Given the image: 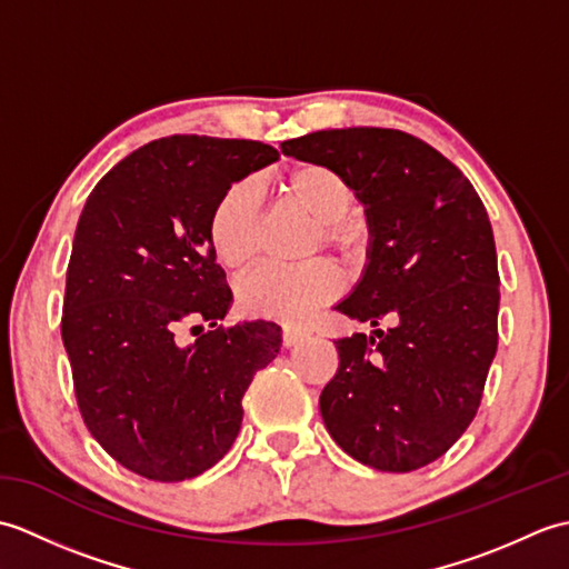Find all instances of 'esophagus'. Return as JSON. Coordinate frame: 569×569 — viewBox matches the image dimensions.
Listing matches in <instances>:
<instances>
[{"label": "esophagus", "mask_w": 569, "mask_h": 569, "mask_svg": "<svg viewBox=\"0 0 569 569\" xmlns=\"http://www.w3.org/2000/svg\"><path fill=\"white\" fill-rule=\"evenodd\" d=\"M303 337H306V330H300V328H283V347H296L298 342H303Z\"/></svg>", "instance_id": "34e87169"}]
</instances>
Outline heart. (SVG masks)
I'll list each match as a JSON object with an SVG mask.
<instances>
[{
    "label": "heart",
    "instance_id": "1",
    "mask_svg": "<svg viewBox=\"0 0 569 569\" xmlns=\"http://www.w3.org/2000/svg\"><path fill=\"white\" fill-rule=\"evenodd\" d=\"M281 190L288 208L318 224L312 249H332L345 259L359 257L365 249V227L349 214L357 196L352 180L342 171L322 161L298 163L286 173ZM208 239L214 257L227 269H249L257 261L261 244L259 190L247 180L229 186L212 204ZM340 269L328 259H316L293 269H259L239 283L237 300L249 318L300 322L340 293Z\"/></svg>",
    "mask_w": 569,
    "mask_h": 569
}]
</instances>
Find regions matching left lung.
I'll return each instance as SVG.
<instances>
[{
  "mask_svg": "<svg viewBox=\"0 0 569 569\" xmlns=\"http://www.w3.org/2000/svg\"><path fill=\"white\" fill-rule=\"evenodd\" d=\"M342 171L367 204L369 263L337 310L389 322L337 340L320 393L325 428L357 462L413 471L475 420L499 345L497 247L485 202L445 156L381 127L325 129L283 143Z\"/></svg>",
  "mask_w": 569,
  "mask_h": 569,
  "instance_id": "obj_1",
  "label": "left lung"
}]
</instances>
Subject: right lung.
Wrapping results in <instances>:
<instances>
[{"instance_id":"add662e5","label":"right lung","mask_w":569,"mask_h":569,"mask_svg":"<svg viewBox=\"0 0 569 569\" xmlns=\"http://www.w3.org/2000/svg\"><path fill=\"white\" fill-rule=\"evenodd\" d=\"M278 156L173 134L129 153L84 202L60 335L84 426L139 477L183 481L220 462L253 373L281 349L273 322L220 325L232 291L208 239L217 198ZM198 319L213 330L183 348L177 332Z\"/></svg>"}]
</instances>
